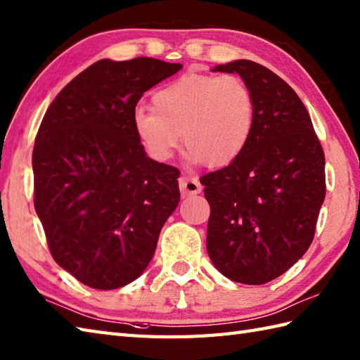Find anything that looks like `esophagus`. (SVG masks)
<instances>
[{
  "mask_svg": "<svg viewBox=\"0 0 360 360\" xmlns=\"http://www.w3.org/2000/svg\"><path fill=\"white\" fill-rule=\"evenodd\" d=\"M179 188H181L182 196H192V195L200 193L202 187L200 182H198V179L190 178V176H181Z\"/></svg>",
  "mask_w": 360,
  "mask_h": 360,
  "instance_id": "34e87169",
  "label": "esophagus"
}]
</instances>
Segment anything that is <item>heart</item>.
<instances>
[{
  "instance_id": "1",
  "label": "heart",
  "mask_w": 360,
  "mask_h": 360,
  "mask_svg": "<svg viewBox=\"0 0 360 360\" xmlns=\"http://www.w3.org/2000/svg\"><path fill=\"white\" fill-rule=\"evenodd\" d=\"M133 128L142 148L158 162L181 142L192 162L218 168L246 150L255 128V98L235 75L187 72L153 96V110L137 108Z\"/></svg>"
}]
</instances>
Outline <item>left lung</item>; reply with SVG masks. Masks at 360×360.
Listing matches in <instances>:
<instances>
[{"label":"left lung","instance_id":"1","mask_svg":"<svg viewBox=\"0 0 360 360\" xmlns=\"http://www.w3.org/2000/svg\"><path fill=\"white\" fill-rule=\"evenodd\" d=\"M212 71L236 72L249 86L255 128L232 164L201 178L210 204L207 252L224 277L263 285L311 246L326 193L325 153L308 110L277 74L250 60Z\"/></svg>","mask_w":360,"mask_h":360}]
</instances>
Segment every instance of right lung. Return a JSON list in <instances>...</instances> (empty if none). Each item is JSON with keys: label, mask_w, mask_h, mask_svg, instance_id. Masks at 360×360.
<instances>
[{"label": "right lung", "mask_w": 360, "mask_h": 360, "mask_svg": "<svg viewBox=\"0 0 360 360\" xmlns=\"http://www.w3.org/2000/svg\"><path fill=\"white\" fill-rule=\"evenodd\" d=\"M179 63L98 60L60 91L32 153L34 205L51 254L83 285L117 289L155 255L179 204V170L147 156L133 128L145 91Z\"/></svg>", "instance_id": "add662e5"}]
</instances>
